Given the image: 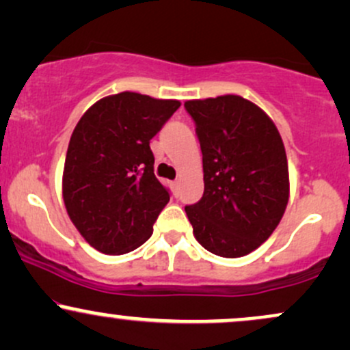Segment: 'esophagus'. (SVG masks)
<instances>
[{"mask_svg": "<svg viewBox=\"0 0 350 350\" xmlns=\"http://www.w3.org/2000/svg\"><path fill=\"white\" fill-rule=\"evenodd\" d=\"M178 184H179V180L176 179V180H172L171 183V187H172V192H174L176 196H178Z\"/></svg>", "mask_w": 350, "mask_h": 350, "instance_id": "34e87169", "label": "esophagus"}]
</instances>
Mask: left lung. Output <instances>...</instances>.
<instances>
[{
	"instance_id": "1",
	"label": "left lung",
	"mask_w": 350,
	"mask_h": 350,
	"mask_svg": "<svg viewBox=\"0 0 350 350\" xmlns=\"http://www.w3.org/2000/svg\"><path fill=\"white\" fill-rule=\"evenodd\" d=\"M202 151L204 194L186 206L206 250L239 258L273 234L290 196L283 139L262 108L239 95L189 100Z\"/></svg>"
}]
</instances>
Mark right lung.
I'll return each instance as SVG.
<instances>
[{"instance_id": "obj_1", "label": "right lung", "mask_w": 350, "mask_h": 350, "mask_svg": "<svg viewBox=\"0 0 350 350\" xmlns=\"http://www.w3.org/2000/svg\"><path fill=\"white\" fill-rule=\"evenodd\" d=\"M179 107L122 92L94 103L75 126L62 196L74 226L98 252L123 255L151 237L171 194L154 176L150 142Z\"/></svg>"}]
</instances>
